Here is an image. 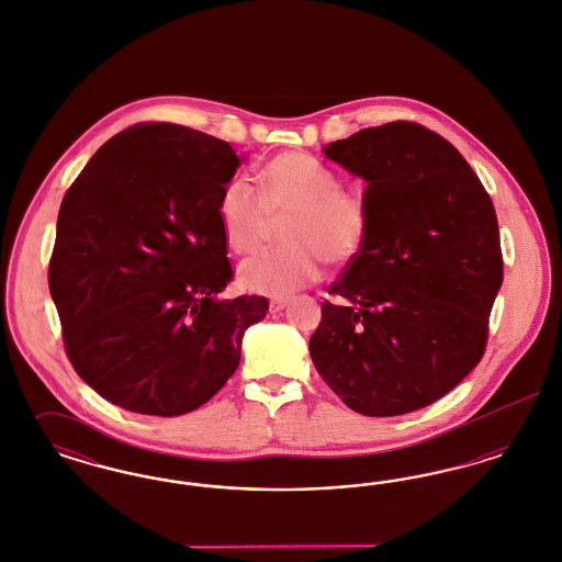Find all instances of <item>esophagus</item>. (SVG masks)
<instances>
[{"instance_id":"1","label":"esophagus","mask_w":562,"mask_h":562,"mask_svg":"<svg viewBox=\"0 0 562 562\" xmlns=\"http://www.w3.org/2000/svg\"><path fill=\"white\" fill-rule=\"evenodd\" d=\"M286 305H289V299H286V296H276V299L269 301V310H271V312H280V310H284Z\"/></svg>"}]
</instances>
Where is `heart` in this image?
I'll return each mask as SVG.
<instances>
[{
    "label": "heart",
    "mask_w": 562,
    "mask_h": 562,
    "mask_svg": "<svg viewBox=\"0 0 562 562\" xmlns=\"http://www.w3.org/2000/svg\"><path fill=\"white\" fill-rule=\"evenodd\" d=\"M261 195L234 177L218 195V221L232 250L259 252L282 225L280 248L268 250L240 268L241 284L255 293L291 294L321 278L322 261L346 266L369 234V213L360 195L341 189L339 177L303 154H280L259 170Z\"/></svg>",
    "instance_id": "heart-1"
}]
</instances>
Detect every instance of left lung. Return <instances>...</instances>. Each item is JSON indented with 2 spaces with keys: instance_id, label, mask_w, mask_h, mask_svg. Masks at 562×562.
Returning <instances> with one entry per match:
<instances>
[{
  "instance_id": "1",
  "label": "left lung",
  "mask_w": 562,
  "mask_h": 562,
  "mask_svg": "<svg viewBox=\"0 0 562 562\" xmlns=\"http://www.w3.org/2000/svg\"><path fill=\"white\" fill-rule=\"evenodd\" d=\"M369 188V234L322 303L310 356L351 411L394 417L449 394L481 362L504 280L497 214L481 179L415 122L324 147Z\"/></svg>"
}]
</instances>
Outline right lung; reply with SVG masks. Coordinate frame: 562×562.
Segmentation results:
<instances>
[{"label": "right lung", "mask_w": 562, "mask_h": 562, "mask_svg": "<svg viewBox=\"0 0 562 562\" xmlns=\"http://www.w3.org/2000/svg\"><path fill=\"white\" fill-rule=\"evenodd\" d=\"M240 160L211 134L145 122L111 136L67 189L48 284L76 373L111 404L195 411L266 318V296H221L234 269L216 209Z\"/></svg>", "instance_id": "obj_1"}]
</instances>
